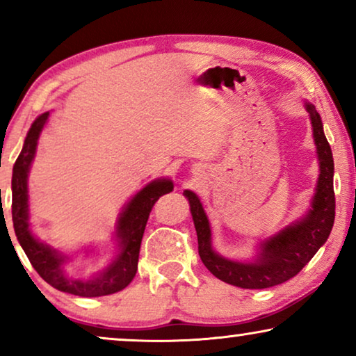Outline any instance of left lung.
<instances>
[{
	"mask_svg": "<svg viewBox=\"0 0 356 356\" xmlns=\"http://www.w3.org/2000/svg\"><path fill=\"white\" fill-rule=\"evenodd\" d=\"M313 123L314 140L318 145L319 179L313 199V209L303 220L295 223L279 235L270 238L261 248L259 259L251 264H243L223 259L211 248V228L197 196L191 191H184V196L191 204L194 227L197 233V250L204 266L217 279L241 289H269L284 284L295 277L308 264L321 246L324 245L332 230L335 218V194H334V159L332 150L324 136L321 116L314 105L306 104Z\"/></svg>",
	"mask_w": 356,
	"mask_h": 356,
	"instance_id": "1",
	"label": "left lung"
}]
</instances>
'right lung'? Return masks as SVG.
<instances>
[{"instance_id": "add662e5", "label": "right lung", "mask_w": 356, "mask_h": 356, "mask_svg": "<svg viewBox=\"0 0 356 356\" xmlns=\"http://www.w3.org/2000/svg\"><path fill=\"white\" fill-rule=\"evenodd\" d=\"M50 113H43L33 121L29 129L27 138L24 140V147L13 168V222L14 232L24 252L33 269L38 272L47 284L55 286L56 290L77 296H104L126 289L134 279L138 270L140 241L147 223L149 213L154 204L160 196L170 193L173 189V183L170 179H159L145 186L143 191L131 199L128 207L124 209L120 218L118 236L121 240V251L116 259L106 267L104 272L89 280H71L63 274V257L56 254V251L38 243L32 236L27 223V173L31 167L33 155H35L37 140L40 131L47 124Z\"/></svg>"}]
</instances>
